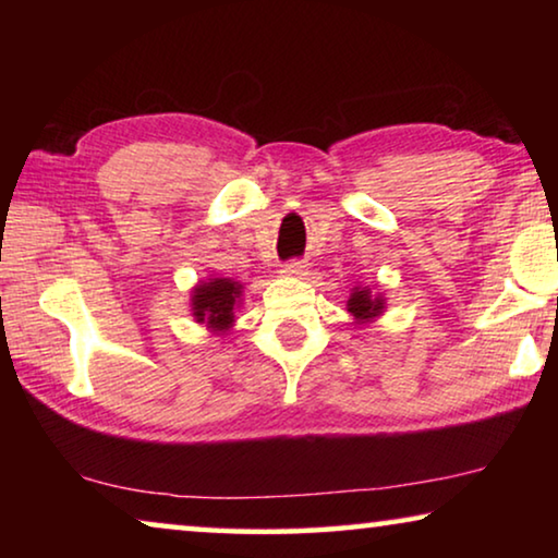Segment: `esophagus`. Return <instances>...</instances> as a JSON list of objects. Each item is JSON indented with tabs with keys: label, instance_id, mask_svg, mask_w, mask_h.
I'll return each instance as SVG.
<instances>
[{
	"label": "esophagus",
	"instance_id": "34e87169",
	"mask_svg": "<svg viewBox=\"0 0 558 558\" xmlns=\"http://www.w3.org/2000/svg\"><path fill=\"white\" fill-rule=\"evenodd\" d=\"M282 276L288 278H305L307 276V263L305 260H290L282 266Z\"/></svg>",
	"mask_w": 558,
	"mask_h": 558
}]
</instances>
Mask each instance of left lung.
Here are the masks:
<instances>
[{
  "label": "left lung",
  "mask_w": 558,
  "mask_h": 558,
  "mask_svg": "<svg viewBox=\"0 0 558 558\" xmlns=\"http://www.w3.org/2000/svg\"><path fill=\"white\" fill-rule=\"evenodd\" d=\"M384 298L374 295L372 288H352L347 300V313H352L356 325H366L384 313Z\"/></svg>",
  "instance_id": "1"
}]
</instances>
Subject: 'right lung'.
Wrapping results in <instances>:
<instances>
[{
	"label": "right lung",
	"mask_w": 558,
	"mask_h": 558,
	"mask_svg": "<svg viewBox=\"0 0 558 558\" xmlns=\"http://www.w3.org/2000/svg\"><path fill=\"white\" fill-rule=\"evenodd\" d=\"M243 286L231 278H206L192 290V315L214 335L233 327V310L241 302Z\"/></svg>",
	"instance_id": "right-lung-1"
}]
</instances>
